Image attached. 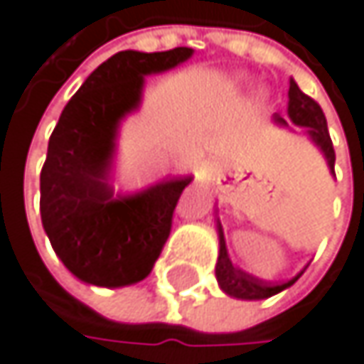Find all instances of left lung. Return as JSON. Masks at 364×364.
I'll list each match as a JSON object with an SVG mask.
<instances>
[{
    "instance_id": "1",
    "label": "left lung",
    "mask_w": 364,
    "mask_h": 364,
    "mask_svg": "<svg viewBox=\"0 0 364 364\" xmlns=\"http://www.w3.org/2000/svg\"><path fill=\"white\" fill-rule=\"evenodd\" d=\"M287 111H289L291 122L295 126H301L308 132V136L321 147V151L327 158L331 175H335V149H333V141L328 136L327 117H325V113L321 109V105L314 99H310L308 95H304L293 80H291V86H289V109ZM274 122L280 124V126H289L287 119L280 117V115H274ZM217 230H219V259H217L215 274H217L219 287L230 297H236V299H265V297H272V295L284 291L287 287H291L304 274L301 272V274H297L295 278H291L289 282H282V284H267L263 280H257L253 276H249L247 272L238 269L230 261L221 223H217Z\"/></svg>"
}]
</instances>
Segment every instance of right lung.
I'll return each mask as SVG.
<instances>
[{
	"label": "right lung",
	"mask_w": 364,
	"mask_h": 364,
	"mask_svg": "<svg viewBox=\"0 0 364 364\" xmlns=\"http://www.w3.org/2000/svg\"><path fill=\"white\" fill-rule=\"evenodd\" d=\"M191 54V48L113 54L88 75L52 130L39 175L41 223L65 267L88 284L126 287L147 278L168 240L191 177L113 196L111 164L119 122L139 107L145 75Z\"/></svg>",
	"instance_id": "add662e5"
}]
</instances>
